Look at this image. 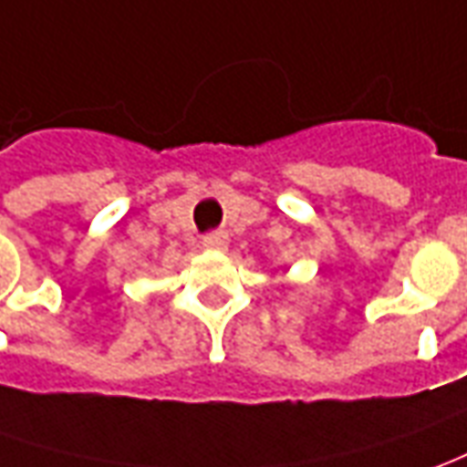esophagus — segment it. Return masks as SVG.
<instances>
[{"label":"esophagus","mask_w":467,"mask_h":467,"mask_svg":"<svg viewBox=\"0 0 467 467\" xmlns=\"http://www.w3.org/2000/svg\"><path fill=\"white\" fill-rule=\"evenodd\" d=\"M202 246H205L208 252H221V249L226 246V234H221V231L208 234V236L202 239Z\"/></svg>","instance_id":"1"}]
</instances>
